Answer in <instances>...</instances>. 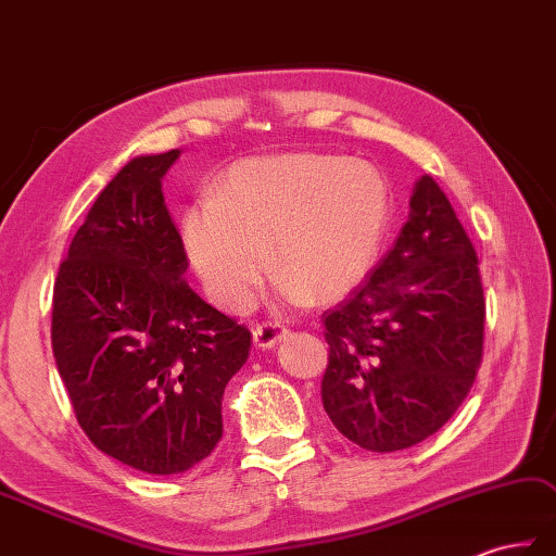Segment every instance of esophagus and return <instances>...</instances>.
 <instances>
[{"mask_svg": "<svg viewBox=\"0 0 556 556\" xmlns=\"http://www.w3.org/2000/svg\"><path fill=\"white\" fill-rule=\"evenodd\" d=\"M288 336V328L276 324V320H264V324H258L252 332V340L256 348L268 350V348H276V344Z\"/></svg>", "mask_w": 556, "mask_h": 556, "instance_id": "obj_1", "label": "esophagus"}]
</instances>
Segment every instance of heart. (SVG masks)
<instances>
[{
  "label": "heart",
  "instance_id": "obj_1",
  "mask_svg": "<svg viewBox=\"0 0 556 556\" xmlns=\"http://www.w3.org/2000/svg\"><path fill=\"white\" fill-rule=\"evenodd\" d=\"M390 224V185L338 154L256 156L232 166L216 194L185 208L180 236L218 306L244 312L268 270L290 302H336L376 264Z\"/></svg>",
  "mask_w": 556,
  "mask_h": 556
}]
</instances>
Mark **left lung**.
Segmentation results:
<instances>
[{
	"instance_id": "8db88e82",
	"label": "left lung",
	"mask_w": 556,
	"mask_h": 556,
	"mask_svg": "<svg viewBox=\"0 0 556 556\" xmlns=\"http://www.w3.org/2000/svg\"><path fill=\"white\" fill-rule=\"evenodd\" d=\"M324 409L368 452L418 445L459 409L483 359L478 256L440 185L421 176L392 250L324 314Z\"/></svg>"
}]
</instances>
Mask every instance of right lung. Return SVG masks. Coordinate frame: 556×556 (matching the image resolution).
Instances as JSON below:
<instances>
[{
    "label": "right lung",
    "mask_w": 556,
    "mask_h": 556,
    "mask_svg": "<svg viewBox=\"0 0 556 556\" xmlns=\"http://www.w3.org/2000/svg\"><path fill=\"white\" fill-rule=\"evenodd\" d=\"M180 150L138 156L97 197L59 266L52 350L97 450L174 476L224 435L220 402L252 336L188 280L162 178Z\"/></svg>",
    "instance_id": "1"
}]
</instances>
